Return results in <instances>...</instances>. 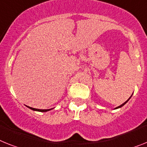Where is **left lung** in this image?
Masks as SVG:
<instances>
[{
  "instance_id": "8db88e82",
  "label": "left lung",
  "mask_w": 147,
  "mask_h": 147,
  "mask_svg": "<svg viewBox=\"0 0 147 147\" xmlns=\"http://www.w3.org/2000/svg\"><path fill=\"white\" fill-rule=\"evenodd\" d=\"M131 97H130V98H131ZM130 98H129V99H128V100H127V101H126V102H124V103H123V104H122V105H119V106H118V107H117V108H115V109H117V108H121V107H123V105H125V103H126V102H128V101H129V99H130Z\"/></svg>"
}]
</instances>
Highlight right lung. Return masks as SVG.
Masks as SVG:
<instances>
[{"mask_svg":"<svg viewBox=\"0 0 147 147\" xmlns=\"http://www.w3.org/2000/svg\"><path fill=\"white\" fill-rule=\"evenodd\" d=\"M28 108H30V109L33 110V111H40V112H46V111H50V110L51 109H45V110H42V109H36V108H31V107H29V106H28Z\"/></svg>","mask_w":147,"mask_h":147,"instance_id":"1","label":"right lung"}]
</instances>
